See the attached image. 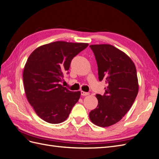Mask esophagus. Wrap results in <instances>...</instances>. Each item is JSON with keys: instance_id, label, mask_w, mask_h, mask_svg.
Segmentation results:
<instances>
[{"instance_id": "obj_1", "label": "esophagus", "mask_w": 159, "mask_h": 159, "mask_svg": "<svg viewBox=\"0 0 159 159\" xmlns=\"http://www.w3.org/2000/svg\"><path fill=\"white\" fill-rule=\"evenodd\" d=\"M89 94V92H85V91H81V95H83V96H86V95H88Z\"/></svg>"}]
</instances>
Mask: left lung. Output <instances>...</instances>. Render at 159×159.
<instances>
[{
	"label": "left lung",
	"instance_id": "8db88e82",
	"mask_svg": "<svg viewBox=\"0 0 159 159\" xmlns=\"http://www.w3.org/2000/svg\"><path fill=\"white\" fill-rule=\"evenodd\" d=\"M98 64L99 80L105 81L103 95L96 94L98 107L89 113L91 121L102 127L119 122L131 107L138 93L135 66L122 51L109 44L91 45Z\"/></svg>",
	"mask_w": 159,
	"mask_h": 159
}]
</instances>
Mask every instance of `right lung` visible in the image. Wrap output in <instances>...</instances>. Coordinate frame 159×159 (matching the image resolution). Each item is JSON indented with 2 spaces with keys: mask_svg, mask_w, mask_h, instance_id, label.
<instances>
[{
  "mask_svg": "<svg viewBox=\"0 0 159 159\" xmlns=\"http://www.w3.org/2000/svg\"><path fill=\"white\" fill-rule=\"evenodd\" d=\"M88 46L57 41L38 47L28 57L23 71L25 93L44 121L52 124L64 122L78 102L80 91H70L60 82L72 59Z\"/></svg>",
  "mask_w": 159,
  "mask_h": 159,
  "instance_id": "right-lung-1",
  "label": "right lung"
}]
</instances>
